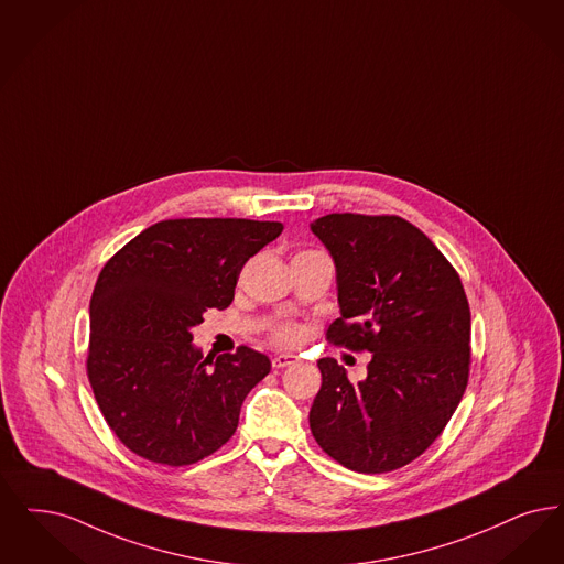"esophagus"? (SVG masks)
<instances>
[{"mask_svg": "<svg viewBox=\"0 0 564 564\" xmlns=\"http://www.w3.org/2000/svg\"><path fill=\"white\" fill-rule=\"evenodd\" d=\"M295 361H297L295 355H276V357L272 359V367H274V369H283V367H290V365H293Z\"/></svg>", "mask_w": 564, "mask_h": 564, "instance_id": "1", "label": "esophagus"}]
</instances>
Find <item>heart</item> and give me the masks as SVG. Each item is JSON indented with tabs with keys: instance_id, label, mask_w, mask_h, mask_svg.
I'll return each mask as SVG.
<instances>
[{
	"instance_id": "heart-1",
	"label": "heart",
	"mask_w": 564,
	"mask_h": 564,
	"mask_svg": "<svg viewBox=\"0 0 564 564\" xmlns=\"http://www.w3.org/2000/svg\"><path fill=\"white\" fill-rule=\"evenodd\" d=\"M300 338H302V332H300L297 327H293V325L279 327V329L274 332V339H276L279 344H295V341H300Z\"/></svg>"
}]
</instances>
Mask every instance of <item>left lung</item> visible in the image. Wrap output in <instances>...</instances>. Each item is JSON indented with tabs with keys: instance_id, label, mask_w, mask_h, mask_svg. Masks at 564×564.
Masks as SVG:
<instances>
[{
	"instance_id": "1",
	"label": "left lung",
	"mask_w": 564,
	"mask_h": 564,
	"mask_svg": "<svg viewBox=\"0 0 564 564\" xmlns=\"http://www.w3.org/2000/svg\"><path fill=\"white\" fill-rule=\"evenodd\" d=\"M311 230L336 267L341 316L327 338L371 352L357 383L336 359H318L313 436L348 470L403 468L434 443L466 390L468 297L447 258L399 216L329 214Z\"/></svg>"
}]
</instances>
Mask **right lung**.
Here are the masks:
<instances>
[{
    "label": "right lung",
    "mask_w": 564,
    "mask_h": 564,
    "mask_svg": "<svg viewBox=\"0 0 564 564\" xmlns=\"http://www.w3.org/2000/svg\"><path fill=\"white\" fill-rule=\"evenodd\" d=\"M281 223L182 218L149 226L98 274L90 300L88 378L117 438L135 455L188 466L235 434L249 390L271 371L241 346L203 357L193 327L226 308L239 272Z\"/></svg>",
    "instance_id": "obj_1"
}]
</instances>
